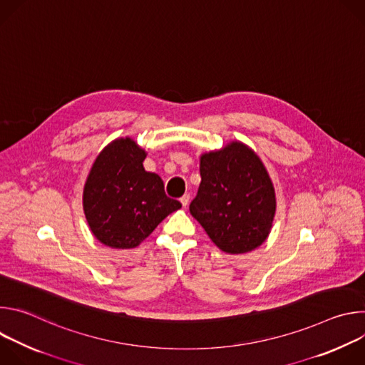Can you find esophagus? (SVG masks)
I'll return each instance as SVG.
<instances>
[{"label":"esophagus","mask_w":365,"mask_h":365,"mask_svg":"<svg viewBox=\"0 0 365 365\" xmlns=\"http://www.w3.org/2000/svg\"><path fill=\"white\" fill-rule=\"evenodd\" d=\"M189 200H190V195L189 193H185L182 197H180V203L186 207L189 205Z\"/></svg>","instance_id":"1"}]
</instances>
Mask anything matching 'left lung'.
Returning <instances> with one entry per match:
<instances>
[{
    "mask_svg": "<svg viewBox=\"0 0 365 365\" xmlns=\"http://www.w3.org/2000/svg\"><path fill=\"white\" fill-rule=\"evenodd\" d=\"M200 185L189 210L228 254L262 245L273 227L276 190L258 154L241 141L200 155Z\"/></svg>",
    "mask_w": 365,
    "mask_h": 365,
    "instance_id": "1",
    "label": "left lung"
}]
</instances>
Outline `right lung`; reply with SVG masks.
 I'll list each match as a JSON object with an SVG mask.
<instances>
[{"instance_id":"add662e5","label":"right lung","mask_w":365,"mask_h":365,"mask_svg":"<svg viewBox=\"0 0 365 365\" xmlns=\"http://www.w3.org/2000/svg\"><path fill=\"white\" fill-rule=\"evenodd\" d=\"M145 150L131 137L101 150L83 186V212L93 237L103 245H140L182 203L165 193L159 175L144 170Z\"/></svg>"}]
</instances>
